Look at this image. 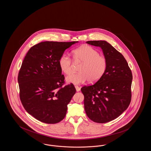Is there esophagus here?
<instances>
[{"instance_id":"obj_1","label":"esophagus","mask_w":151,"mask_h":151,"mask_svg":"<svg viewBox=\"0 0 151 151\" xmlns=\"http://www.w3.org/2000/svg\"><path fill=\"white\" fill-rule=\"evenodd\" d=\"M75 88L76 89V91L77 92H79L80 91V88L79 86H75Z\"/></svg>"}]
</instances>
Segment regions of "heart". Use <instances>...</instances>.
I'll list each match as a JSON object with an SVG mask.
<instances>
[{
	"mask_svg": "<svg viewBox=\"0 0 151 151\" xmlns=\"http://www.w3.org/2000/svg\"><path fill=\"white\" fill-rule=\"evenodd\" d=\"M73 58L82 65L79 68L80 72L72 73L66 80L74 84H80L89 80L93 83L99 81L104 76L108 68V60L106 57L99 55L98 51L89 45L81 46L73 51ZM59 65L61 71L66 75L72 71L71 58L63 54L59 59Z\"/></svg>",
	"mask_w": 151,
	"mask_h": 151,
	"instance_id": "heart-1",
	"label": "heart"
}]
</instances>
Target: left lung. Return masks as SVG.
Here are the masks:
<instances>
[{
	"instance_id": "1",
	"label": "left lung",
	"mask_w": 151,
	"mask_h": 151,
	"mask_svg": "<svg viewBox=\"0 0 151 151\" xmlns=\"http://www.w3.org/2000/svg\"><path fill=\"white\" fill-rule=\"evenodd\" d=\"M86 43L99 46L108 60L104 76L93 85L83 86L84 109L88 117L99 123L110 122L122 114L131 100L132 74L122 54L105 41Z\"/></svg>"
}]
</instances>
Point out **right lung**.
<instances>
[{"mask_svg":"<svg viewBox=\"0 0 151 151\" xmlns=\"http://www.w3.org/2000/svg\"><path fill=\"white\" fill-rule=\"evenodd\" d=\"M78 41H45L32 46L18 74L20 99L29 114L41 122L55 124L64 119L67 105L76 93L71 83L65 84L59 59Z\"/></svg>","mask_w":151,"mask_h":151,"instance_id":"add662e5","label":"right lung"}]
</instances>
